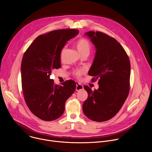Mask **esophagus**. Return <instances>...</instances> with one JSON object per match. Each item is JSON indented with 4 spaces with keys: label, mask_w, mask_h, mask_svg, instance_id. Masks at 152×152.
<instances>
[{
    "label": "esophagus",
    "mask_w": 152,
    "mask_h": 152,
    "mask_svg": "<svg viewBox=\"0 0 152 152\" xmlns=\"http://www.w3.org/2000/svg\"><path fill=\"white\" fill-rule=\"evenodd\" d=\"M83 90V86L79 83H77L76 84V91H80Z\"/></svg>",
    "instance_id": "1"
}]
</instances>
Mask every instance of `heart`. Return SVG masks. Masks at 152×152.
Here are the masks:
<instances>
[{
	"mask_svg": "<svg viewBox=\"0 0 152 152\" xmlns=\"http://www.w3.org/2000/svg\"><path fill=\"white\" fill-rule=\"evenodd\" d=\"M76 49L80 55L84 53H90L91 50V45L90 42L85 38H80L76 42ZM83 73L82 70H77L75 72V75L79 76Z\"/></svg>",
	"mask_w": 152,
	"mask_h": 152,
	"instance_id": "b5f03b06",
	"label": "heart"
}]
</instances>
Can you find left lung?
<instances>
[{
	"mask_svg": "<svg viewBox=\"0 0 152 152\" xmlns=\"http://www.w3.org/2000/svg\"><path fill=\"white\" fill-rule=\"evenodd\" d=\"M88 37L96 49L88 71L93 80L99 79V88L84 89L88 96L83 105L84 114L93 121L110 120L120 110L129 92L131 64L123 48L114 38L100 32L89 31Z\"/></svg>",
	"mask_w": 152,
	"mask_h": 152,
	"instance_id": "1",
	"label": "left lung"
}]
</instances>
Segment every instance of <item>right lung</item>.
<instances>
[{
	"label": "right lung",
	"instance_id": "obj_1",
	"mask_svg": "<svg viewBox=\"0 0 152 152\" xmlns=\"http://www.w3.org/2000/svg\"><path fill=\"white\" fill-rule=\"evenodd\" d=\"M79 34L76 29H60L35 38L21 61V85L26 103L38 118L52 121L64 112L65 103L76 90L69 80L55 85L50 78L54 69L61 68V52L67 41Z\"/></svg>",
	"mask_w": 152,
	"mask_h": 152
}]
</instances>
